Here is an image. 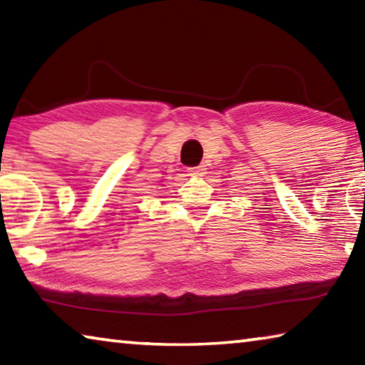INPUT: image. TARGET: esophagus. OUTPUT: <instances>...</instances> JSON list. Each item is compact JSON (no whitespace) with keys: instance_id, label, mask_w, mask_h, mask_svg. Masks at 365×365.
<instances>
[{"instance_id":"1","label":"esophagus","mask_w":365,"mask_h":365,"mask_svg":"<svg viewBox=\"0 0 365 365\" xmlns=\"http://www.w3.org/2000/svg\"><path fill=\"white\" fill-rule=\"evenodd\" d=\"M190 170V174L191 175H202L205 174V165H197V168H191V169H188Z\"/></svg>"}]
</instances>
